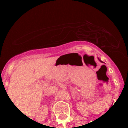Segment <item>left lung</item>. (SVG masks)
I'll list each match as a JSON object with an SVG mask.
<instances>
[{
	"mask_svg": "<svg viewBox=\"0 0 128 128\" xmlns=\"http://www.w3.org/2000/svg\"><path fill=\"white\" fill-rule=\"evenodd\" d=\"M98 60H99V61H100V62H102V60H100V58H98Z\"/></svg>",
	"mask_w": 128,
	"mask_h": 128,
	"instance_id": "left-lung-1",
	"label": "left lung"
}]
</instances>
